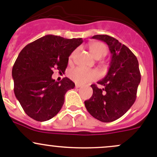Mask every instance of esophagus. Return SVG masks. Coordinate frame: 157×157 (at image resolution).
Here are the masks:
<instances>
[{"instance_id":"1","label":"esophagus","mask_w":157,"mask_h":157,"mask_svg":"<svg viewBox=\"0 0 157 157\" xmlns=\"http://www.w3.org/2000/svg\"><path fill=\"white\" fill-rule=\"evenodd\" d=\"M81 86H82V85L78 84V83H76V85H75L76 88H80V87H81Z\"/></svg>"}]
</instances>
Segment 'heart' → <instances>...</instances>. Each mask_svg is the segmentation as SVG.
<instances>
[{
	"label": "heart",
	"mask_w": 157,
	"mask_h": 157,
	"mask_svg": "<svg viewBox=\"0 0 157 157\" xmlns=\"http://www.w3.org/2000/svg\"><path fill=\"white\" fill-rule=\"evenodd\" d=\"M90 52L96 59H100L103 56H105L107 53V47L105 44L102 42H93L89 46ZM74 53L71 55V58H72ZM69 77L74 81L78 83H85L86 82L91 81L97 78V73L94 70L83 68L81 67H77L71 70L69 72Z\"/></svg>",
	"instance_id": "obj_1"
}]
</instances>
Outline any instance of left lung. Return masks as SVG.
<instances>
[{"mask_svg": "<svg viewBox=\"0 0 157 157\" xmlns=\"http://www.w3.org/2000/svg\"><path fill=\"white\" fill-rule=\"evenodd\" d=\"M92 38L109 45L112 59L106 76L97 82L103 88L92 84L93 95L84 102L85 106L95 118L111 122L124 115L135 102L140 82L138 61L127 46L112 36L96 35Z\"/></svg>", "mask_w": 157, "mask_h": 157, "instance_id": "1", "label": "left lung"}]
</instances>
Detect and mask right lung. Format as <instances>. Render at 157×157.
<instances>
[{
  "label": "right lung",
  "mask_w": 157,
  "mask_h": 157,
  "mask_svg": "<svg viewBox=\"0 0 157 157\" xmlns=\"http://www.w3.org/2000/svg\"><path fill=\"white\" fill-rule=\"evenodd\" d=\"M83 42L47 35L28 44L20 52L12 69L14 93L26 115L38 121L55 117L62 108L64 95L74 82L52 78L53 69L64 72L71 54Z\"/></svg>",
  "instance_id": "right-lung-1"
}]
</instances>
